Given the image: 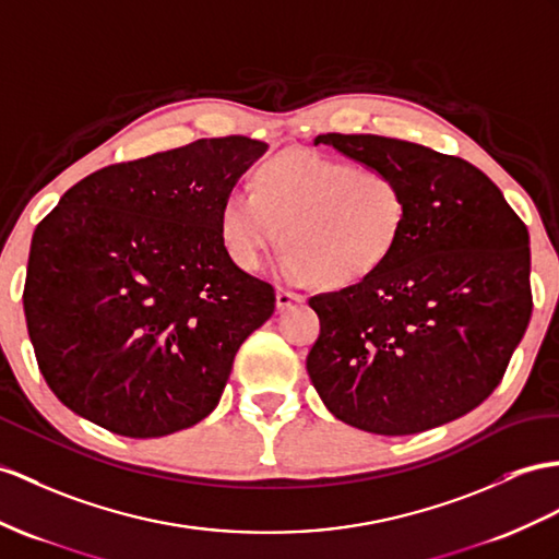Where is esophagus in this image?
Listing matches in <instances>:
<instances>
[{"instance_id":"obj_1","label":"esophagus","mask_w":559,"mask_h":559,"mask_svg":"<svg viewBox=\"0 0 559 559\" xmlns=\"http://www.w3.org/2000/svg\"><path fill=\"white\" fill-rule=\"evenodd\" d=\"M298 304H304V296L301 294H294L287 289H277V310H287L294 308Z\"/></svg>"}]
</instances>
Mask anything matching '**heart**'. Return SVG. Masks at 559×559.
Segmentation results:
<instances>
[{
    "label": "heart",
    "instance_id": "1",
    "mask_svg": "<svg viewBox=\"0 0 559 559\" xmlns=\"http://www.w3.org/2000/svg\"><path fill=\"white\" fill-rule=\"evenodd\" d=\"M405 221V189L393 173L316 152H282L255 170L253 189H229L221 237L233 263L253 272L284 235L289 243L277 261L284 282L324 277L346 287L386 263Z\"/></svg>",
    "mask_w": 559,
    "mask_h": 559
}]
</instances>
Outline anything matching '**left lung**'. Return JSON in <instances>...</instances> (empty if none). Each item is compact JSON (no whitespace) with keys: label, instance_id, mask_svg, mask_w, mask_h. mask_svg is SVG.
Here are the masks:
<instances>
[{"label":"left lung","instance_id":"left-lung-1","mask_svg":"<svg viewBox=\"0 0 559 559\" xmlns=\"http://www.w3.org/2000/svg\"><path fill=\"white\" fill-rule=\"evenodd\" d=\"M316 144L401 180L407 221L386 263L310 298V382L336 419L405 437L474 411L500 384L531 318L528 233L472 163L379 134Z\"/></svg>","mask_w":559,"mask_h":559}]
</instances>
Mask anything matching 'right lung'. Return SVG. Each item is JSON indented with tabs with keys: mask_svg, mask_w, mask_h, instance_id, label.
<instances>
[{
	"mask_svg": "<svg viewBox=\"0 0 559 559\" xmlns=\"http://www.w3.org/2000/svg\"><path fill=\"white\" fill-rule=\"evenodd\" d=\"M267 152L197 140L87 175L37 225L23 310L68 411L130 439L209 417L275 289L233 263L221 206Z\"/></svg>",
	"mask_w": 559,
	"mask_h": 559,
	"instance_id": "right-lung-1",
	"label": "right lung"
}]
</instances>
